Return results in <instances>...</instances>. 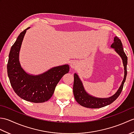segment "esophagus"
<instances>
[{
	"mask_svg": "<svg viewBox=\"0 0 134 134\" xmlns=\"http://www.w3.org/2000/svg\"><path fill=\"white\" fill-rule=\"evenodd\" d=\"M70 65H71V68H72V69H76V68L77 67L78 63L76 60H74L71 62Z\"/></svg>",
	"mask_w": 134,
	"mask_h": 134,
	"instance_id": "1",
	"label": "esophagus"
}]
</instances>
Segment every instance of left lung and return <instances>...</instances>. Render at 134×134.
<instances>
[{
    "label": "left lung",
    "instance_id": "1",
    "mask_svg": "<svg viewBox=\"0 0 134 134\" xmlns=\"http://www.w3.org/2000/svg\"><path fill=\"white\" fill-rule=\"evenodd\" d=\"M111 47L115 48V51L121 56L122 60H123L124 67V77L121 86L115 94L109 98H95L89 95L85 92L80 79L79 78L76 74H74V81L73 85L74 95V97L76 102L82 106L89 108H99L107 106V105L112 104L113 101H115L120 96L121 91L123 90L127 74V56L123 50V45H122L121 40L117 37H115L114 38V42L111 45Z\"/></svg>",
    "mask_w": 134,
    "mask_h": 134
}]
</instances>
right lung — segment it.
Masks as SVG:
<instances>
[{
	"label": "right lung",
	"instance_id": "right-lung-1",
	"mask_svg": "<svg viewBox=\"0 0 134 134\" xmlns=\"http://www.w3.org/2000/svg\"><path fill=\"white\" fill-rule=\"evenodd\" d=\"M18 36L11 48L7 63V74L10 84L19 97L35 103H41L49 99L63 76L69 71L67 64L52 68L42 74L33 76L22 69L19 62V52L26 30Z\"/></svg>",
	"mask_w": 134,
	"mask_h": 134
}]
</instances>
